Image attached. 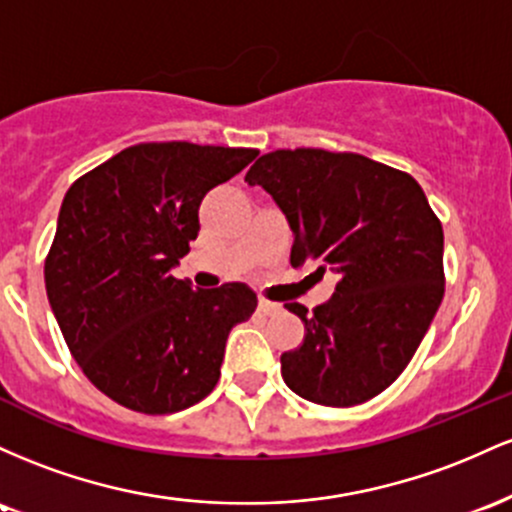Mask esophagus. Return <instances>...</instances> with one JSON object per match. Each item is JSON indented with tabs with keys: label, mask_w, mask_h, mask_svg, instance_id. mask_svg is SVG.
Returning <instances> with one entry per match:
<instances>
[{
	"label": "esophagus",
	"mask_w": 512,
	"mask_h": 512,
	"mask_svg": "<svg viewBox=\"0 0 512 512\" xmlns=\"http://www.w3.org/2000/svg\"><path fill=\"white\" fill-rule=\"evenodd\" d=\"M258 312L266 314V317H271V314L280 312V304L271 302V300H258Z\"/></svg>",
	"instance_id": "esophagus-1"
}]
</instances>
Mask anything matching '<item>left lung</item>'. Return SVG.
<instances>
[{
    "mask_svg": "<svg viewBox=\"0 0 512 512\" xmlns=\"http://www.w3.org/2000/svg\"><path fill=\"white\" fill-rule=\"evenodd\" d=\"M249 186L290 222V263L336 275L329 302L285 304L304 341L280 355L287 387L321 406H355L392 384L421 346L445 295L442 225L406 171L353 152L275 149Z\"/></svg>",
    "mask_w": 512,
    "mask_h": 512,
    "instance_id": "left-lung-1",
    "label": "left lung"
}]
</instances>
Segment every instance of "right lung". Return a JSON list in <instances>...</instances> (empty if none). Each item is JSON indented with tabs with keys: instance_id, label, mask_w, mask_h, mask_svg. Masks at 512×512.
<instances>
[{
	"instance_id": "1",
	"label": "right lung",
	"mask_w": 512,
	"mask_h": 512,
	"mask_svg": "<svg viewBox=\"0 0 512 512\" xmlns=\"http://www.w3.org/2000/svg\"><path fill=\"white\" fill-rule=\"evenodd\" d=\"M256 154L142 142L79 176L62 200L45 258L50 307L89 382L125 409L162 416L205 399L229 331L254 314L244 283L193 290L171 268L198 237L205 193Z\"/></svg>"
}]
</instances>
